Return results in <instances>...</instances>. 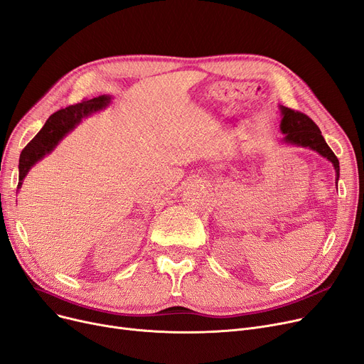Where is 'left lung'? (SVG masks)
Here are the masks:
<instances>
[{
  "label": "left lung",
  "instance_id": "1",
  "mask_svg": "<svg viewBox=\"0 0 364 364\" xmlns=\"http://www.w3.org/2000/svg\"><path fill=\"white\" fill-rule=\"evenodd\" d=\"M282 112V120H281V131L286 134L287 143L297 144L302 147H309L315 151H318L321 156L327 157V159L333 164L336 169V184L339 180V161L331 151V149L327 146L324 141L321 131L315 122L306 116L302 112H297V109L281 107Z\"/></svg>",
  "mask_w": 364,
  "mask_h": 364
}]
</instances>
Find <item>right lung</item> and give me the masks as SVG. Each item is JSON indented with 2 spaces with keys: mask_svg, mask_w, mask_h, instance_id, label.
Segmentation results:
<instances>
[{
  "mask_svg": "<svg viewBox=\"0 0 364 364\" xmlns=\"http://www.w3.org/2000/svg\"><path fill=\"white\" fill-rule=\"evenodd\" d=\"M108 101L109 98L104 97V95L93 100H85L80 104L58 109L56 113L47 119L41 131L29 141L21 153L18 188L22 186V180L25 178L31 166L40 161L44 154L52 151L59 141L65 136V134H68L83 117L104 108Z\"/></svg>",
  "mask_w": 364,
  "mask_h": 364,
  "instance_id": "1",
  "label": "right lung"
}]
</instances>
